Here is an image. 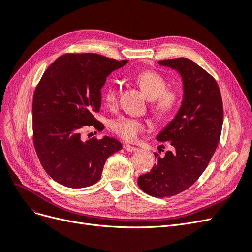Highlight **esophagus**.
<instances>
[{
  "label": "esophagus",
  "instance_id": "obj_1",
  "mask_svg": "<svg viewBox=\"0 0 252 252\" xmlns=\"http://www.w3.org/2000/svg\"><path fill=\"white\" fill-rule=\"evenodd\" d=\"M124 148H125L126 151H127V152H136V151H138V148H137V147L130 146V145H127V144L125 145Z\"/></svg>",
  "mask_w": 252,
  "mask_h": 252
}]
</instances>
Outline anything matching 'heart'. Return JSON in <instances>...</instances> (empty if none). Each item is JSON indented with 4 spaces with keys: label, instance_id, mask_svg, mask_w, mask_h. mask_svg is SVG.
<instances>
[{
    "label": "heart",
    "instance_id": "b5f03b06",
    "mask_svg": "<svg viewBox=\"0 0 252 252\" xmlns=\"http://www.w3.org/2000/svg\"><path fill=\"white\" fill-rule=\"evenodd\" d=\"M135 80L147 99L150 101L151 112L157 117L169 115L178 103V93L175 90L167 89L168 82L156 71H143L136 75ZM118 86L109 83L104 90V100L109 106L117 102ZM114 132L126 141H135L139 134L144 129V125L140 120L132 117L123 116L115 119L112 124Z\"/></svg>",
    "mask_w": 252,
    "mask_h": 252
}]
</instances>
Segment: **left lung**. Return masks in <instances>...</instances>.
I'll use <instances>...</instances> for the list:
<instances>
[{"label": "left lung", "mask_w": 252, "mask_h": 252, "mask_svg": "<svg viewBox=\"0 0 252 252\" xmlns=\"http://www.w3.org/2000/svg\"><path fill=\"white\" fill-rule=\"evenodd\" d=\"M158 63L180 75L183 96L176 115L157 136L159 142L170 141L172 150L158 157L138 185L149 195L165 198L190 188L207 168L220 142L223 108L217 82L194 62L180 58Z\"/></svg>", "instance_id": "left-lung-1"}]
</instances>
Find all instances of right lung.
Returning a JSON list of instances; mask_svg holds the SVG:
<instances>
[{
  "label": "right lung",
  "mask_w": 252,
  "mask_h": 252,
  "mask_svg": "<svg viewBox=\"0 0 252 252\" xmlns=\"http://www.w3.org/2000/svg\"><path fill=\"white\" fill-rule=\"evenodd\" d=\"M127 60L95 53L63 54L43 74L32 99V135L42 167L63 187L82 189L100 180L107 158L123 148L112 137L84 140L82 128L96 124L102 87Z\"/></svg>",
  "instance_id": "1"
}]
</instances>
